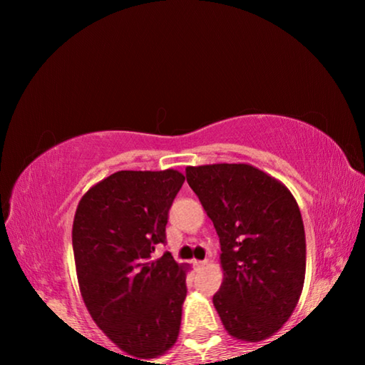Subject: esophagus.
<instances>
[{
	"label": "esophagus",
	"mask_w": 365,
	"mask_h": 365,
	"mask_svg": "<svg viewBox=\"0 0 365 365\" xmlns=\"http://www.w3.org/2000/svg\"><path fill=\"white\" fill-rule=\"evenodd\" d=\"M206 264H207L206 261H195V262H193V265H195V269H196V270H197V269H201V267H205Z\"/></svg>",
	"instance_id": "esophagus-1"
}]
</instances>
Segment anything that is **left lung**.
I'll list each match as a JSON object with an SVG mask.
<instances>
[{
  "instance_id": "obj_1",
  "label": "left lung",
  "mask_w": 365,
  "mask_h": 365,
  "mask_svg": "<svg viewBox=\"0 0 365 365\" xmlns=\"http://www.w3.org/2000/svg\"><path fill=\"white\" fill-rule=\"evenodd\" d=\"M220 240L224 282L215 311L233 338L257 343L292 316L304 285L306 237L285 185L251 164L187 168Z\"/></svg>"
}]
</instances>
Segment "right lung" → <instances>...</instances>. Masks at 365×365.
I'll return each instance as SVG.
<instances>
[{
    "mask_svg": "<svg viewBox=\"0 0 365 365\" xmlns=\"http://www.w3.org/2000/svg\"><path fill=\"white\" fill-rule=\"evenodd\" d=\"M183 182L174 169L115 172L86 191L73 217L85 306L117 348L143 362L168 353L180 331L188 265L169 252L151 259V252L165 243L169 209Z\"/></svg>",
    "mask_w": 365,
    "mask_h": 365,
    "instance_id": "obj_1",
    "label": "right lung"
}]
</instances>
